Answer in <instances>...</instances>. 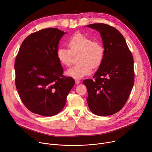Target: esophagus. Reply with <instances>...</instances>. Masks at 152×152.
<instances>
[{"label": "esophagus", "instance_id": "esophagus-1", "mask_svg": "<svg viewBox=\"0 0 152 152\" xmlns=\"http://www.w3.org/2000/svg\"><path fill=\"white\" fill-rule=\"evenodd\" d=\"M79 83H80V80H77V79H76V80H75V84H76V85L79 84Z\"/></svg>", "mask_w": 152, "mask_h": 152}]
</instances>
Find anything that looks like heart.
Returning a JSON list of instances; mask_svg holds the SVG:
<instances>
[{"mask_svg": "<svg viewBox=\"0 0 152 152\" xmlns=\"http://www.w3.org/2000/svg\"><path fill=\"white\" fill-rule=\"evenodd\" d=\"M68 48L59 47L56 51L57 58L60 63L65 66L71 64L72 54L79 53V62L66 70V74L73 78L79 79L90 75L92 67H99L104 57V48L98 42H94L86 35L77 33L67 41Z\"/></svg>", "mask_w": 152, "mask_h": 152, "instance_id": "obj_1", "label": "heart"}]
</instances>
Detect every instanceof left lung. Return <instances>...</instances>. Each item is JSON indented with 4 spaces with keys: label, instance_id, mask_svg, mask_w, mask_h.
<instances>
[{
    "label": "left lung",
    "instance_id": "8db88e82",
    "mask_svg": "<svg viewBox=\"0 0 152 152\" xmlns=\"http://www.w3.org/2000/svg\"><path fill=\"white\" fill-rule=\"evenodd\" d=\"M102 38L104 57L93 76L83 81L88 91L87 103L94 115H113L126 103L134 84V62L126 41L115 28L104 23L87 26Z\"/></svg>",
    "mask_w": 152,
    "mask_h": 152
}]
</instances>
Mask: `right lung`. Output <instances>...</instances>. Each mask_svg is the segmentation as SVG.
I'll use <instances>...</instances> for the list:
<instances>
[{
  "instance_id": "obj_1",
  "label": "right lung",
  "mask_w": 152,
  "mask_h": 152,
  "mask_svg": "<svg viewBox=\"0 0 152 152\" xmlns=\"http://www.w3.org/2000/svg\"><path fill=\"white\" fill-rule=\"evenodd\" d=\"M66 33L54 28L41 30L26 37L19 48L15 63L16 86L23 104L34 113L58 114L75 84L74 79L62 75L56 56Z\"/></svg>"
}]
</instances>
